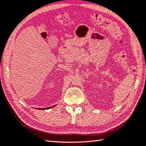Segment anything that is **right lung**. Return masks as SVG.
<instances>
[{
	"label": "right lung",
	"mask_w": 146,
	"mask_h": 146,
	"mask_svg": "<svg viewBox=\"0 0 146 146\" xmlns=\"http://www.w3.org/2000/svg\"><path fill=\"white\" fill-rule=\"evenodd\" d=\"M56 106H52V107H50V108H37V109H50V108H54V107H55Z\"/></svg>",
	"instance_id": "1"
}]
</instances>
